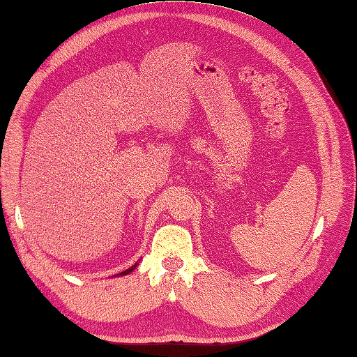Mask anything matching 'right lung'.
<instances>
[{
  "instance_id": "add662e5",
  "label": "right lung",
  "mask_w": 357,
  "mask_h": 357,
  "mask_svg": "<svg viewBox=\"0 0 357 357\" xmlns=\"http://www.w3.org/2000/svg\"><path fill=\"white\" fill-rule=\"evenodd\" d=\"M137 266H139V263H136L134 266H131L130 268H126V271H123V272H121V273H117V275H114V276H125V275H128V273H131Z\"/></svg>"
}]
</instances>
